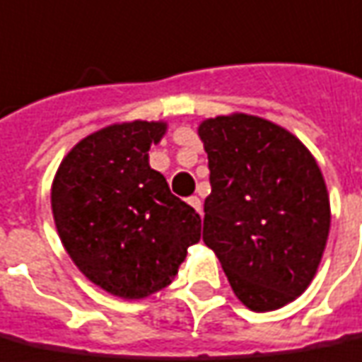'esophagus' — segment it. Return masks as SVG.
<instances>
[{"label": "esophagus", "instance_id": "34e87169", "mask_svg": "<svg viewBox=\"0 0 362 362\" xmlns=\"http://www.w3.org/2000/svg\"><path fill=\"white\" fill-rule=\"evenodd\" d=\"M188 203H189V205H192V207L195 209V211H197V213H202V199H199V197H195V195H192V197H189V199H188Z\"/></svg>", "mask_w": 362, "mask_h": 362}]
</instances>
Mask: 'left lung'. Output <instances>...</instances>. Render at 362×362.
Instances as JSON below:
<instances>
[{
	"instance_id": "1",
	"label": "left lung",
	"mask_w": 362,
	"mask_h": 362,
	"mask_svg": "<svg viewBox=\"0 0 362 362\" xmlns=\"http://www.w3.org/2000/svg\"><path fill=\"white\" fill-rule=\"evenodd\" d=\"M199 138L211 170L203 242L245 307L280 309L307 290L328 240L317 160L293 134L251 115L203 120Z\"/></svg>"
}]
</instances>
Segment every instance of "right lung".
<instances>
[{"label":"right lung","instance_id":"right-lung-1","mask_svg":"<svg viewBox=\"0 0 362 362\" xmlns=\"http://www.w3.org/2000/svg\"><path fill=\"white\" fill-rule=\"evenodd\" d=\"M165 122L134 120L72 147L52 186L59 238L88 280L124 299L167 288L202 238L194 207L149 167Z\"/></svg>","mask_w":362,"mask_h":362}]
</instances>
